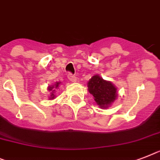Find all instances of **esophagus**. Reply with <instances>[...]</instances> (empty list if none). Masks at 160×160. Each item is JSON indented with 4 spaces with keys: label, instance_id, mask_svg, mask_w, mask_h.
<instances>
[{
    "label": "esophagus",
    "instance_id": "esophagus-1",
    "mask_svg": "<svg viewBox=\"0 0 160 160\" xmlns=\"http://www.w3.org/2000/svg\"><path fill=\"white\" fill-rule=\"evenodd\" d=\"M67 78H68L69 80H71V82H76V77L74 75H72L71 73H68L67 75Z\"/></svg>",
    "mask_w": 160,
    "mask_h": 160
}]
</instances>
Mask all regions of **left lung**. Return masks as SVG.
Listing matches in <instances>:
<instances>
[{"label":"left lung","instance_id":"left-lung-1","mask_svg":"<svg viewBox=\"0 0 160 160\" xmlns=\"http://www.w3.org/2000/svg\"><path fill=\"white\" fill-rule=\"evenodd\" d=\"M88 89L94 98L96 103L102 108H107L116 100L117 88L110 81L103 80L98 75L93 76L88 82Z\"/></svg>","mask_w":160,"mask_h":160}]
</instances>
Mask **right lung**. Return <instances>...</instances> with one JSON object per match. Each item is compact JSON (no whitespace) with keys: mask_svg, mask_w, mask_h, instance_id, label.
<instances>
[{"mask_svg":"<svg viewBox=\"0 0 160 160\" xmlns=\"http://www.w3.org/2000/svg\"><path fill=\"white\" fill-rule=\"evenodd\" d=\"M60 84H61L60 82H57L53 84V85H51V86L48 87V90L49 91H51L50 97H49V98H50V99H53V98H55V89H58Z\"/></svg>","mask_w":160,"mask_h":160,"instance_id":"add662e5","label":"right lung"}]
</instances>
